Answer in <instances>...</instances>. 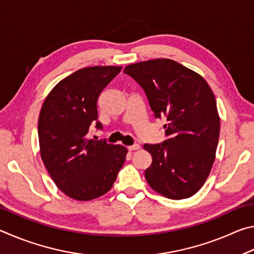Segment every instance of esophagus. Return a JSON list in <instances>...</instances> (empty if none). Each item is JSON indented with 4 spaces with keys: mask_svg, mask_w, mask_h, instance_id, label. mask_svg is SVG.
<instances>
[{
    "mask_svg": "<svg viewBox=\"0 0 254 254\" xmlns=\"http://www.w3.org/2000/svg\"><path fill=\"white\" fill-rule=\"evenodd\" d=\"M140 149V144H133V145H130V147H127V150L128 151H135V150H139Z\"/></svg>",
    "mask_w": 254,
    "mask_h": 254,
    "instance_id": "obj_1",
    "label": "esophagus"
}]
</instances>
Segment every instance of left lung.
<instances>
[{
    "label": "left lung",
    "instance_id": "8db88e82",
    "mask_svg": "<svg viewBox=\"0 0 254 254\" xmlns=\"http://www.w3.org/2000/svg\"><path fill=\"white\" fill-rule=\"evenodd\" d=\"M123 72L142 87L154 118L168 121L163 126L168 139L143 145L152 157L145 179L167 198H188L203 186L215 160L220 117L212 89L171 59L132 64Z\"/></svg>",
    "mask_w": 254,
    "mask_h": 254
}]
</instances>
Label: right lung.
Masks as SVG:
<instances>
[{"label":"right lung","mask_w":254,"mask_h":254,"mask_svg":"<svg viewBox=\"0 0 254 254\" xmlns=\"http://www.w3.org/2000/svg\"><path fill=\"white\" fill-rule=\"evenodd\" d=\"M121 69L95 66L77 70L59 81L42 104L38 121L41 159L57 187L72 199L106 194L126 161V147L87 136L93 124L103 128L97 121L98 96Z\"/></svg>","instance_id":"add662e5"}]
</instances>
